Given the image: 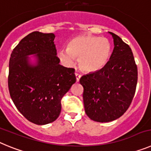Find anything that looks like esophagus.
Listing matches in <instances>:
<instances>
[{
  "label": "esophagus",
  "mask_w": 151,
  "mask_h": 151,
  "mask_svg": "<svg viewBox=\"0 0 151 151\" xmlns=\"http://www.w3.org/2000/svg\"><path fill=\"white\" fill-rule=\"evenodd\" d=\"M75 75H76V81L77 82H78L80 79V78H81V75L78 74V73H75Z\"/></svg>",
  "instance_id": "esophagus-1"
}]
</instances>
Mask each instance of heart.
<instances>
[{
	"label": "heart",
	"mask_w": 151,
	"mask_h": 151,
	"mask_svg": "<svg viewBox=\"0 0 151 151\" xmlns=\"http://www.w3.org/2000/svg\"><path fill=\"white\" fill-rule=\"evenodd\" d=\"M110 54L111 44L109 40L89 35L75 37L69 42L68 47L58 51V57L63 63L72 66L77 58L80 68L88 73L104 67Z\"/></svg>",
	"instance_id": "1"
}]
</instances>
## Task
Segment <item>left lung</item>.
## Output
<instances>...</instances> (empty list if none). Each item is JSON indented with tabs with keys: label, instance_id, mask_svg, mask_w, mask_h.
Here are the masks:
<instances>
[{
	"label": "left lung",
	"instance_id": "obj_1",
	"mask_svg": "<svg viewBox=\"0 0 151 151\" xmlns=\"http://www.w3.org/2000/svg\"><path fill=\"white\" fill-rule=\"evenodd\" d=\"M114 49L102 69L80 78L85 113L95 122L119 118L132 104L138 82V68L132 49L113 32Z\"/></svg>",
	"mask_w": 151,
	"mask_h": 151
}]
</instances>
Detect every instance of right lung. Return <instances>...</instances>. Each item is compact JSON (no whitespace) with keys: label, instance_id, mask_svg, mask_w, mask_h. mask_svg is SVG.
I'll use <instances>...</instances> for the list:
<instances>
[{"label":"right lung","instance_id":"1","mask_svg":"<svg viewBox=\"0 0 151 151\" xmlns=\"http://www.w3.org/2000/svg\"><path fill=\"white\" fill-rule=\"evenodd\" d=\"M53 33L33 32L13 50L9 62L8 88L17 110L31 122H54L61 111V99L76 82L73 68L59 64ZM38 62L30 65L27 55Z\"/></svg>","mask_w":151,"mask_h":151}]
</instances>
